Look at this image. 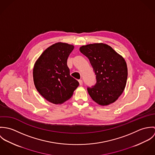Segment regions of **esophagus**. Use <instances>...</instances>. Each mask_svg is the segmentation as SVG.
<instances>
[{"mask_svg": "<svg viewBox=\"0 0 155 155\" xmlns=\"http://www.w3.org/2000/svg\"><path fill=\"white\" fill-rule=\"evenodd\" d=\"M79 83L80 85H83V81L82 80H79Z\"/></svg>", "mask_w": 155, "mask_h": 155, "instance_id": "esophagus-1", "label": "esophagus"}]
</instances>
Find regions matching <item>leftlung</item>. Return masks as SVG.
Returning <instances> with one entry per match:
<instances>
[{
	"mask_svg": "<svg viewBox=\"0 0 155 155\" xmlns=\"http://www.w3.org/2000/svg\"><path fill=\"white\" fill-rule=\"evenodd\" d=\"M79 50L88 58L96 75V84L87 88L90 97L101 106L114 103L126 86L128 68L125 59L103 43L82 46Z\"/></svg>",
	"mask_w": 155,
	"mask_h": 155,
	"instance_id": "obj_1",
	"label": "left lung"
}]
</instances>
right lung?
<instances>
[{"label":"right lung","mask_w":155,"mask_h":155,"mask_svg":"<svg viewBox=\"0 0 155 155\" xmlns=\"http://www.w3.org/2000/svg\"><path fill=\"white\" fill-rule=\"evenodd\" d=\"M74 46L66 43L53 44L41 55L33 71L35 87L47 101L61 104L71 97L79 84L70 75L67 58Z\"/></svg>","instance_id":"obj_1"}]
</instances>
